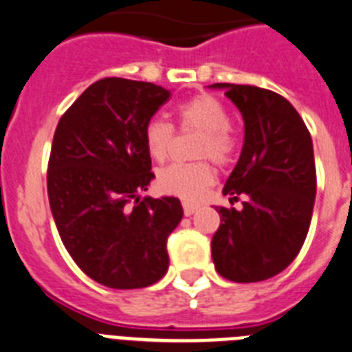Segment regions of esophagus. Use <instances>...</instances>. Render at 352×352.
Segmentation results:
<instances>
[{"label": "esophagus", "mask_w": 352, "mask_h": 352, "mask_svg": "<svg viewBox=\"0 0 352 352\" xmlns=\"http://www.w3.org/2000/svg\"><path fill=\"white\" fill-rule=\"evenodd\" d=\"M197 210H199V206L188 204V202H184V215L186 217H191L193 213H197Z\"/></svg>", "instance_id": "obj_1"}]
</instances>
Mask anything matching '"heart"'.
Instances as JSON below:
<instances>
[{
  "mask_svg": "<svg viewBox=\"0 0 352 352\" xmlns=\"http://www.w3.org/2000/svg\"><path fill=\"white\" fill-rule=\"evenodd\" d=\"M182 128L201 131L197 144L199 159L226 166L235 155V139L228 128L224 107L211 96H197L179 108ZM173 126L161 117H153L144 126V146L151 159L164 161L173 144ZM213 170L208 162L195 164H170L159 171L157 186L162 193L175 195L186 202H199L213 184Z\"/></svg>",
  "mask_w": 352,
  "mask_h": 352,
  "instance_id": "obj_1",
  "label": "heart"
}]
</instances>
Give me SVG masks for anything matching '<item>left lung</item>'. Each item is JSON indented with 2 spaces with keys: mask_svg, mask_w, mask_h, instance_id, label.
<instances>
[{
  "mask_svg": "<svg viewBox=\"0 0 352 352\" xmlns=\"http://www.w3.org/2000/svg\"><path fill=\"white\" fill-rule=\"evenodd\" d=\"M244 119V146L222 193L244 197L242 210L217 208L221 226L211 239L219 275L262 282L296 258L309 231L316 197L313 141L302 117L278 94L215 82Z\"/></svg>",
  "mask_w": 352,
  "mask_h": 352,
  "instance_id": "obj_1",
  "label": "left lung"
}]
</instances>
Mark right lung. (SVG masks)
<instances>
[{
	"instance_id": "add662e5",
	"label": "right lung",
	"mask_w": 352,
	"mask_h": 352,
	"mask_svg": "<svg viewBox=\"0 0 352 352\" xmlns=\"http://www.w3.org/2000/svg\"><path fill=\"white\" fill-rule=\"evenodd\" d=\"M170 99L153 82L107 77L65 111L48 161V201L63 244L85 275L139 289L166 275L177 197L141 199L151 179L144 126Z\"/></svg>"
}]
</instances>
